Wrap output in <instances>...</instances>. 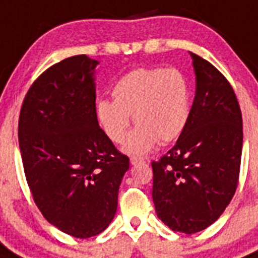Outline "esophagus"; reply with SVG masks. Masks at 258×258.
<instances>
[{"instance_id":"esophagus-1","label":"esophagus","mask_w":258,"mask_h":258,"mask_svg":"<svg viewBox=\"0 0 258 258\" xmlns=\"http://www.w3.org/2000/svg\"><path fill=\"white\" fill-rule=\"evenodd\" d=\"M144 158H140V156H132L131 158V164L132 166H136V164H140V163H144Z\"/></svg>"}]
</instances>
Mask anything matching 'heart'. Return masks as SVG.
I'll return each instance as SVG.
<instances>
[{
  "label": "heart",
  "mask_w": 258,
  "mask_h": 258,
  "mask_svg": "<svg viewBox=\"0 0 258 258\" xmlns=\"http://www.w3.org/2000/svg\"><path fill=\"white\" fill-rule=\"evenodd\" d=\"M112 96L113 102L102 99L96 103V117L105 136L120 144L133 116L137 127L124 145L127 154L142 155L153 150L158 141H175L190 117V85L185 74L175 68L127 73L114 83Z\"/></svg>",
  "instance_id": "obj_1"
}]
</instances>
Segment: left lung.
<instances>
[{
  "mask_svg": "<svg viewBox=\"0 0 258 258\" xmlns=\"http://www.w3.org/2000/svg\"><path fill=\"white\" fill-rule=\"evenodd\" d=\"M190 53L196 96L175 146L153 162L156 215L171 230L195 234L214 223L237 186L243 118L234 90L217 68Z\"/></svg>",
  "mask_w": 258,
  "mask_h": 258,
  "instance_id": "left-lung-1",
  "label": "left lung"
}]
</instances>
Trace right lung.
Here are the masks:
<instances>
[{
    "label": "right lung",
    "mask_w": 258,
    "mask_h": 258,
    "mask_svg": "<svg viewBox=\"0 0 258 258\" xmlns=\"http://www.w3.org/2000/svg\"><path fill=\"white\" fill-rule=\"evenodd\" d=\"M86 54L50 66L31 86L18 125L27 184L44 218L79 239L99 235L117 210L129 158L96 117L95 69Z\"/></svg>",
    "instance_id": "add662e5"
}]
</instances>
